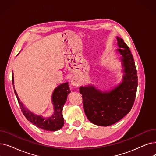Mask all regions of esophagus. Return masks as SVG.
Returning <instances> with one entry per match:
<instances>
[{
	"instance_id": "esophagus-1",
	"label": "esophagus",
	"mask_w": 156,
	"mask_h": 156,
	"mask_svg": "<svg viewBox=\"0 0 156 156\" xmlns=\"http://www.w3.org/2000/svg\"><path fill=\"white\" fill-rule=\"evenodd\" d=\"M70 83H71V85L76 87V86L78 85V79L76 77H73V78H72L71 79Z\"/></svg>"
}]
</instances>
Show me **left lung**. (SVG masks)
<instances>
[{"label":"left lung","mask_w":156,"mask_h":156,"mask_svg":"<svg viewBox=\"0 0 156 156\" xmlns=\"http://www.w3.org/2000/svg\"><path fill=\"white\" fill-rule=\"evenodd\" d=\"M117 40L119 48L116 51L120 55L124 73L122 82L105 91L93 85L80 87L87 117L100 126H111L125 117L131 110L136 94L138 76L134 58L124 40L118 36Z\"/></svg>","instance_id":"8db88e82"}]
</instances>
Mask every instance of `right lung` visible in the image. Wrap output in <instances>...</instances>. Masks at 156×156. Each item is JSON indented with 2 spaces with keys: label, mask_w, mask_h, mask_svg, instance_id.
<instances>
[{
  "label": "right lung",
  "mask_w": 156,
  "mask_h": 156,
  "mask_svg": "<svg viewBox=\"0 0 156 156\" xmlns=\"http://www.w3.org/2000/svg\"><path fill=\"white\" fill-rule=\"evenodd\" d=\"M13 88L14 86V77L12 78ZM71 92L68 82L64 83L59 85L54 89L51 95V102L53 106V113L51 116L44 117L42 115L32 113L27 108L22 102L20 101L18 94L15 90V93L17 98L19 105L21 108L24 116L31 123L35 125L37 127L43 129L46 131H55L61 129L64 124V119L62 115V108L65 103L66 102L67 95Z\"/></svg>",
  "instance_id": "add662e5"
}]
</instances>
